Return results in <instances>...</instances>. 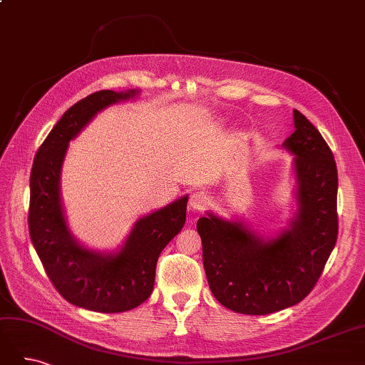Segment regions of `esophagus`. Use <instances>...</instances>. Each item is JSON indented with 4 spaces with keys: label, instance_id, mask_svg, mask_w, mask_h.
Here are the masks:
<instances>
[{
    "label": "esophagus",
    "instance_id": "1",
    "mask_svg": "<svg viewBox=\"0 0 365 365\" xmlns=\"http://www.w3.org/2000/svg\"><path fill=\"white\" fill-rule=\"evenodd\" d=\"M207 202H208V196L204 192H195L190 195V207L193 210H197V212L204 210Z\"/></svg>",
    "mask_w": 365,
    "mask_h": 365
}]
</instances>
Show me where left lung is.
<instances>
[{"instance_id": "8db88e82", "label": "left lung", "mask_w": 365, "mask_h": 365, "mask_svg": "<svg viewBox=\"0 0 365 365\" xmlns=\"http://www.w3.org/2000/svg\"><path fill=\"white\" fill-rule=\"evenodd\" d=\"M298 215L291 230L268 242L240 222L212 213L197 220L202 262L216 300L231 311L267 315L300 303L314 289L338 237V172L319 130L294 109Z\"/></svg>"}]
</instances>
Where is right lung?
Returning a JSON list of instances; mask_svg holds the SVG:
<instances>
[{
  "instance_id": "add662e5",
  "label": "right lung",
  "mask_w": 365,
  "mask_h": 365,
  "mask_svg": "<svg viewBox=\"0 0 365 365\" xmlns=\"http://www.w3.org/2000/svg\"><path fill=\"white\" fill-rule=\"evenodd\" d=\"M135 94L103 90L73 105L43 140L30 173L29 230L33 247L65 300L94 312H126L146 302L155 283L160 254L185 222L189 197L182 196L138 219L125 247L115 254L83 248L67 228L59 178L70 140L103 108Z\"/></svg>"
}]
</instances>
